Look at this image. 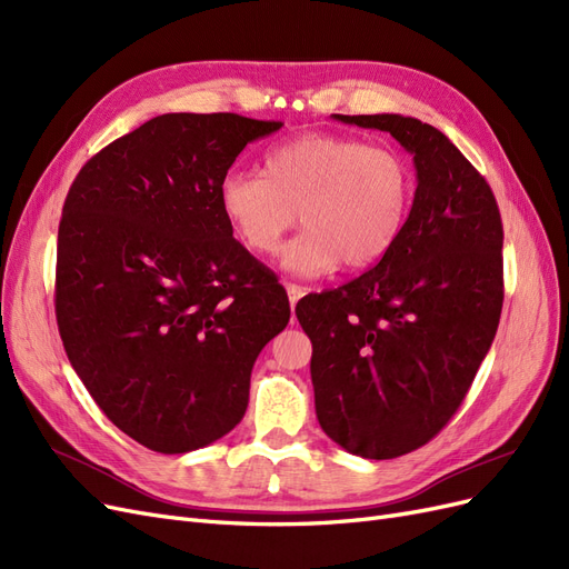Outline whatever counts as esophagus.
Masks as SVG:
<instances>
[{
    "label": "esophagus",
    "instance_id": "esophagus-1",
    "mask_svg": "<svg viewBox=\"0 0 569 569\" xmlns=\"http://www.w3.org/2000/svg\"><path fill=\"white\" fill-rule=\"evenodd\" d=\"M306 295V289L299 284H287V297H289V306L291 311H295V306L299 303V299Z\"/></svg>",
    "mask_w": 569,
    "mask_h": 569
}]
</instances>
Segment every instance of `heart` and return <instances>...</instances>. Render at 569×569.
Masks as SVG:
<instances>
[{"label": "heart", "instance_id": "heart-1", "mask_svg": "<svg viewBox=\"0 0 569 569\" xmlns=\"http://www.w3.org/2000/svg\"><path fill=\"white\" fill-rule=\"evenodd\" d=\"M416 194L408 161L389 147L347 134L308 132L274 144L258 170H230L218 203L249 251L278 253L297 222L306 230L282 251V268L320 278L341 261L370 268L393 249Z\"/></svg>", "mask_w": 569, "mask_h": 569}]
</instances>
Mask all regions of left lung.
<instances>
[{
	"instance_id": "left-lung-1",
	"label": "left lung",
	"mask_w": 569,
	"mask_h": 569,
	"mask_svg": "<svg viewBox=\"0 0 569 569\" xmlns=\"http://www.w3.org/2000/svg\"><path fill=\"white\" fill-rule=\"evenodd\" d=\"M332 118L389 132L418 176L382 261L297 303L322 432L353 456L389 460L439 435L491 349L503 226L491 187L441 130L399 113Z\"/></svg>"
}]
</instances>
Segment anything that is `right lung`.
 <instances>
[{
	"mask_svg": "<svg viewBox=\"0 0 569 569\" xmlns=\"http://www.w3.org/2000/svg\"><path fill=\"white\" fill-rule=\"evenodd\" d=\"M280 120L163 113L82 166L63 203L57 322L104 416L157 453L244 418L258 353L289 322L274 274L232 237L220 180Z\"/></svg>",
	"mask_w": 569,
	"mask_h": 569,
	"instance_id": "add662e5",
	"label": "right lung"
}]
</instances>
